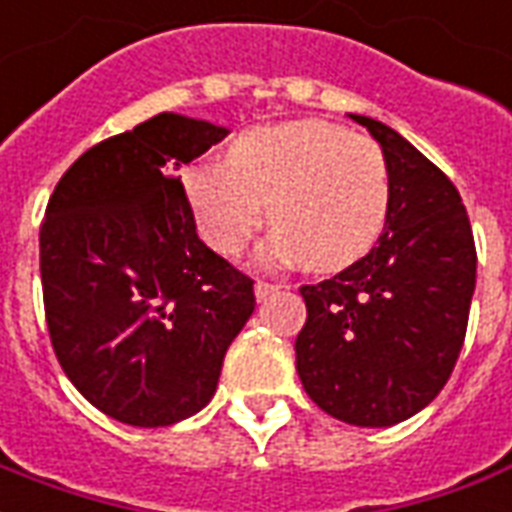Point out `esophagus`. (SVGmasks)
Listing matches in <instances>:
<instances>
[{
	"instance_id": "34e87169",
	"label": "esophagus",
	"mask_w": 512,
	"mask_h": 512,
	"mask_svg": "<svg viewBox=\"0 0 512 512\" xmlns=\"http://www.w3.org/2000/svg\"><path fill=\"white\" fill-rule=\"evenodd\" d=\"M253 288H256V299H259V302H267V299H270L280 286H275V283H264V280H259V283H256V286H253Z\"/></svg>"
}]
</instances>
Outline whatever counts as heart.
Instances as JSON below:
<instances>
[{
	"label": "heart",
	"mask_w": 512,
	"mask_h": 512,
	"mask_svg": "<svg viewBox=\"0 0 512 512\" xmlns=\"http://www.w3.org/2000/svg\"><path fill=\"white\" fill-rule=\"evenodd\" d=\"M188 205L218 253H240L267 218L275 232L264 264L299 261L340 272L375 248L391 213V169L378 145L326 121L259 126L234 140L229 159L183 172Z\"/></svg>",
	"instance_id": "obj_1"
}]
</instances>
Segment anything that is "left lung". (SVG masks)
I'll use <instances>...</instances> for the list:
<instances>
[{"label": "left lung", "instance_id": "left-lung-1", "mask_svg": "<svg viewBox=\"0 0 512 512\" xmlns=\"http://www.w3.org/2000/svg\"><path fill=\"white\" fill-rule=\"evenodd\" d=\"M391 169L378 245L302 286L297 372L307 397L353 426H394L432 402L459 359L475 294V240L451 180L391 126L351 115Z\"/></svg>", "mask_w": 512, "mask_h": 512}]
</instances>
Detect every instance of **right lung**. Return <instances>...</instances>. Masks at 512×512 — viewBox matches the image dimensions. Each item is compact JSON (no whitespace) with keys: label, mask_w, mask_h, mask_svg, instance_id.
<instances>
[{"label":"right lung","mask_w":512,"mask_h":512,"mask_svg":"<svg viewBox=\"0 0 512 512\" xmlns=\"http://www.w3.org/2000/svg\"><path fill=\"white\" fill-rule=\"evenodd\" d=\"M226 126L159 113L64 172L40 229L53 351L105 416L156 429L213 399L253 280L199 240L178 169Z\"/></svg>","instance_id":"obj_1"}]
</instances>
